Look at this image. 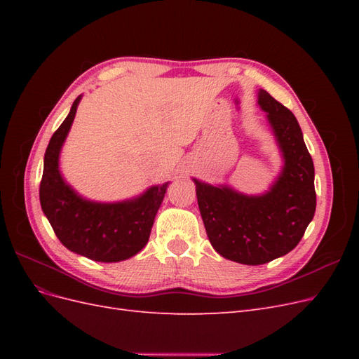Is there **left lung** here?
Here are the masks:
<instances>
[{
  "mask_svg": "<svg viewBox=\"0 0 359 359\" xmlns=\"http://www.w3.org/2000/svg\"><path fill=\"white\" fill-rule=\"evenodd\" d=\"M257 103L266 112L285 160L269 190L247 196L193 178L211 245L223 257L244 265H262L287 255L316 211L314 166L295 115L265 90H259Z\"/></svg>",
  "mask_w": 359,
  "mask_h": 359,
  "instance_id": "left-lung-1",
  "label": "left lung"
}]
</instances>
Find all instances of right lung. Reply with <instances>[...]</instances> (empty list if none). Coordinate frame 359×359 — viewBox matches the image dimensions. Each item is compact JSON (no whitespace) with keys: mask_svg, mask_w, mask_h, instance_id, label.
Returning a JSON list of instances; mask_svg holds the SVG:
<instances>
[{"mask_svg":"<svg viewBox=\"0 0 359 359\" xmlns=\"http://www.w3.org/2000/svg\"><path fill=\"white\" fill-rule=\"evenodd\" d=\"M81 97L73 102L67 118L49 140L40 205L58 240L70 252L97 262H119L147 245L169 182L149 187L140 196L124 202L100 203L79 196L61 177L60 153Z\"/></svg>","mask_w":359,"mask_h":359,"instance_id":"add662e5","label":"right lung"}]
</instances>
